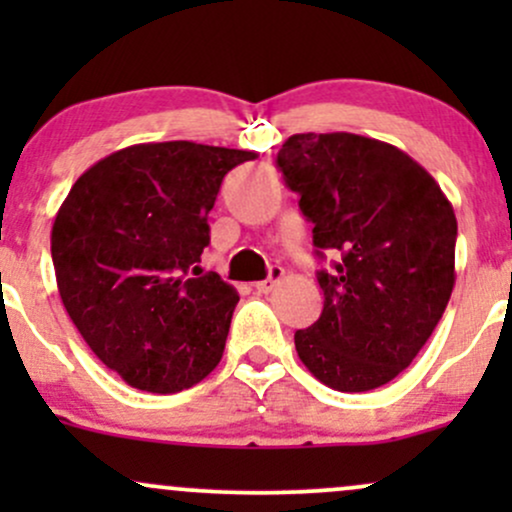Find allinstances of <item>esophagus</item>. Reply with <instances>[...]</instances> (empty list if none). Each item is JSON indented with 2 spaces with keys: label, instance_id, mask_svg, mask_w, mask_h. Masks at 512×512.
Returning <instances> with one entry per match:
<instances>
[{
  "label": "esophagus",
  "instance_id": "obj_1",
  "mask_svg": "<svg viewBox=\"0 0 512 512\" xmlns=\"http://www.w3.org/2000/svg\"><path fill=\"white\" fill-rule=\"evenodd\" d=\"M281 276H284V269H281V267H272V269H269V276H267V279H264V281H257V284H255V291H257V293H269V291L274 289L276 284H279Z\"/></svg>",
  "mask_w": 512,
  "mask_h": 512
}]
</instances>
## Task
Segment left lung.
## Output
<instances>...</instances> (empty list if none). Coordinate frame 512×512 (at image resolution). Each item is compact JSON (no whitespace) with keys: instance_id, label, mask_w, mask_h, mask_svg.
Here are the masks:
<instances>
[{"instance_id":"8db88e82","label":"left lung","mask_w":512,"mask_h":512,"mask_svg":"<svg viewBox=\"0 0 512 512\" xmlns=\"http://www.w3.org/2000/svg\"><path fill=\"white\" fill-rule=\"evenodd\" d=\"M313 223L322 315L296 332L303 366L339 392L390 383L424 349L455 286L457 219L397 146L361 134H293L276 154Z\"/></svg>"}]
</instances>
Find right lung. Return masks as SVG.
Instances as JSON below:
<instances>
[{
  "mask_svg": "<svg viewBox=\"0 0 512 512\" xmlns=\"http://www.w3.org/2000/svg\"><path fill=\"white\" fill-rule=\"evenodd\" d=\"M255 156L134 144L88 168L62 202L50 240L57 289L84 342L127 385L173 395L219 366L238 293L219 274L187 272L209 245L221 180Z\"/></svg>",
  "mask_w": 512,
  "mask_h": 512,
  "instance_id": "obj_1",
  "label": "right lung"
}]
</instances>
